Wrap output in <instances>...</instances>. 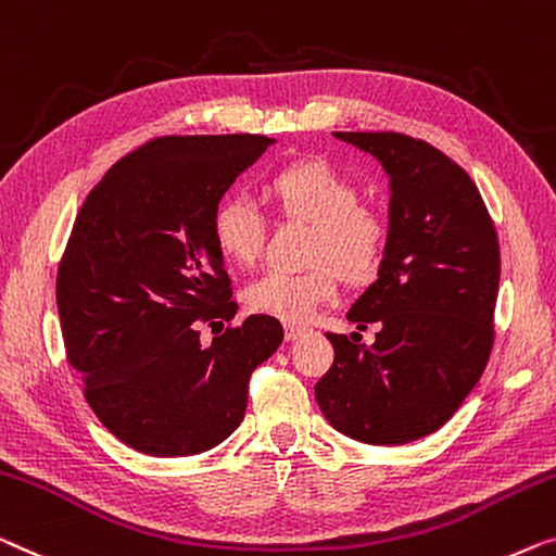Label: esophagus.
I'll use <instances>...</instances> for the list:
<instances>
[{"instance_id": "34e87169", "label": "esophagus", "mask_w": 556, "mask_h": 556, "mask_svg": "<svg viewBox=\"0 0 556 556\" xmlns=\"http://www.w3.org/2000/svg\"><path fill=\"white\" fill-rule=\"evenodd\" d=\"M304 334V327H296V325H287L285 327V339L287 342H294V339H300Z\"/></svg>"}]
</instances>
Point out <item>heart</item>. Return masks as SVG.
<instances>
[{
  "label": "heart",
  "instance_id": "1",
  "mask_svg": "<svg viewBox=\"0 0 556 556\" xmlns=\"http://www.w3.org/2000/svg\"><path fill=\"white\" fill-rule=\"evenodd\" d=\"M277 210L312 225L304 271H267L244 289L254 314L304 325L339 294V275L367 281L384 260L389 229L379 212L359 204V189L325 160L296 162L269 181ZM264 214L247 194H227L212 212V239L227 262L250 267L264 247Z\"/></svg>",
  "mask_w": 556,
  "mask_h": 556
}]
</instances>
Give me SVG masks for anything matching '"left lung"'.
Masks as SVG:
<instances>
[{
	"label": "left lung",
	"instance_id": "8db88e82",
	"mask_svg": "<svg viewBox=\"0 0 556 556\" xmlns=\"http://www.w3.org/2000/svg\"><path fill=\"white\" fill-rule=\"evenodd\" d=\"M389 177V239L377 281L346 312L371 346L327 334L334 364L314 387L325 419L364 444L437 432L482 377L494 342L500 242L457 162L396 131H331ZM357 334V331H354Z\"/></svg>",
	"mask_w": 556,
	"mask_h": 556
}]
</instances>
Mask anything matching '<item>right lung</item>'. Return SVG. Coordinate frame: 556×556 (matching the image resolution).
Masks as SVG:
<instances>
[{
	"label": "right lung",
	"instance_id": "obj_1",
	"mask_svg": "<svg viewBox=\"0 0 556 556\" xmlns=\"http://www.w3.org/2000/svg\"><path fill=\"white\" fill-rule=\"evenodd\" d=\"M275 139L160 137L89 192L56 271L66 359L99 421L131 450L192 457L242 425L250 377L285 339L275 317L235 319L212 212Z\"/></svg>",
	"mask_w": 556,
	"mask_h": 556
}]
</instances>
